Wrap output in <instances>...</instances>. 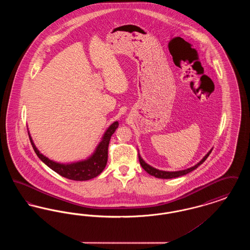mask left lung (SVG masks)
<instances>
[{
	"label": "left lung",
	"mask_w": 250,
	"mask_h": 250,
	"mask_svg": "<svg viewBox=\"0 0 250 250\" xmlns=\"http://www.w3.org/2000/svg\"><path fill=\"white\" fill-rule=\"evenodd\" d=\"M212 150H213V149H211V150L208 152V154L205 155V156L202 158V160H201L198 164H196L195 166L191 167L189 168H187V169H184V170H179V171H164V170L156 169L155 167H153L148 165L147 163H145V162L143 161V158L141 157L140 154H139V160H140V163H141V165L143 167V169H144L146 172H148L150 175H152V176H155L156 178L161 179L176 178V177H179V176L186 175V174L191 172L192 170L196 169L198 167L200 166L201 164H202V163L206 160V158L211 154Z\"/></svg>",
	"instance_id": "obj_1"
}]
</instances>
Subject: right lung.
I'll list each match as a JSON object with an SVG mask.
<instances>
[{"label": "right lung", "instance_id": "add662e5", "mask_svg": "<svg viewBox=\"0 0 250 250\" xmlns=\"http://www.w3.org/2000/svg\"><path fill=\"white\" fill-rule=\"evenodd\" d=\"M118 125H119L118 122H114L107 128V130L105 132L103 136L102 141L98 144L95 153L91 157H89L88 159L83 161L71 163V164H60L48 159V157L42 155L37 150L30 135H29V138L37 156L52 170H54L55 172H57L64 178L70 179L74 181H87L98 176L107 165L108 144L112 134L115 132Z\"/></svg>", "mask_w": 250, "mask_h": 250}]
</instances>
